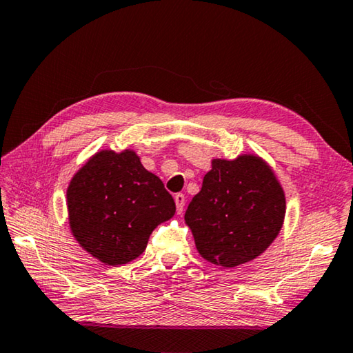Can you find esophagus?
<instances>
[{"instance_id": "esophagus-1", "label": "esophagus", "mask_w": 353, "mask_h": 353, "mask_svg": "<svg viewBox=\"0 0 353 353\" xmlns=\"http://www.w3.org/2000/svg\"><path fill=\"white\" fill-rule=\"evenodd\" d=\"M174 201H176V208H177V213H182L183 212V205H185V196L182 193H177L174 196Z\"/></svg>"}]
</instances>
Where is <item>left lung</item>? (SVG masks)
Returning <instances> with one entry per match:
<instances>
[{
	"mask_svg": "<svg viewBox=\"0 0 353 353\" xmlns=\"http://www.w3.org/2000/svg\"><path fill=\"white\" fill-rule=\"evenodd\" d=\"M285 218V194L261 159H214L185 223L205 260L234 268L254 260L276 240Z\"/></svg>",
	"mask_w": 353,
	"mask_h": 353,
	"instance_id": "1",
	"label": "left lung"
}]
</instances>
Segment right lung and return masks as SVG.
<instances>
[{"instance_id":"right-lung-1","label":"right lung","mask_w":353,"mask_h":353,"mask_svg":"<svg viewBox=\"0 0 353 353\" xmlns=\"http://www.w3.org/2000/svg\"><path fill=\"white\" fill-rule=\"evenodd\" d=\"M71 232L107 265L137 259L152 230L176 212L160 179L132 151H101L76 172L67 191Z\"/></svg>"}]
</instances>
